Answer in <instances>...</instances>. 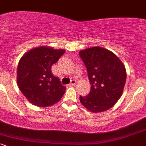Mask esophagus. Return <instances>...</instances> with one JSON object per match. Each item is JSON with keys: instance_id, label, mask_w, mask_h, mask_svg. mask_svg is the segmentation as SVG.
Wrapping results in <instances>:
<instances>
[{"instance_id": "obj_1", "label": "esophagus", "mask_w": 146, "mask_h": 146, "mask_svg": "<svg viewBox=\"0 0 146 146\" xmlns=\"http://www.w3.org/2000/svg\"><path fill=\"white\" fill-rule=\"evenodd\" d=\"M75 84H76V81H75V80H71V82H70L69 85H72V86H74V85H75Z\"/></svg>"}]
</instances>
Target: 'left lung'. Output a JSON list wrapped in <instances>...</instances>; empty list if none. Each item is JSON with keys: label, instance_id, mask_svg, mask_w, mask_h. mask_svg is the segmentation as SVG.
<instances>
[{"label": "left lung", "instance_id": "8db88e82", "mask_svg": "<svg viewBox=\"0 0 146 146\" xmlns=\"http://www.w3.org/2000/svg\"><path fill=\"white\" fill-rule=\"evenodd\" d=\"M87 70L90 90L80 96L84 106L90 112L110 109L121 98L126 80L125 66L113 52L100 46L79 52Z\"/></svg>", "mask_w": 146, "mask_h": 146}]
</instances>
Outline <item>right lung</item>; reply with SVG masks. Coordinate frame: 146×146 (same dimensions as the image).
Here are the masks:
<instances>
[{"label":"right lung","instance_id":"right-lung-1","mask_svg":"<svg viewBox=\"0 0 146 146\" xmlns=\"http://www.w3.org/2000/svg\"><path fill=\"white\" fill-rule=\"evenodd\" d=\"M64 52L63 49L40 46L28 51L20 60L18 86L32 104L39 107L52 106L64 94L66 87L51 68Z\"/></svg>","mask_w":146,"mask_h":146}]
</instances>
